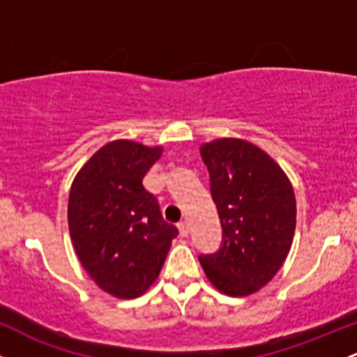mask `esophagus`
Segmentation results:
<instances>
[{
    "label": "esophagus",
    "instance_id": "1",
    "mask_svg": "<svg viewBox=\"0 0 357 357\" xmlns=\"http://www.w3.org/2000/svg\"><path fill=\"white\" fill-rule=\"evenodd\" d=\"M178 228H179V233H181V236L190 235V221H186V220L179 221Z\"/></svg>",
    "mask_w": 357,
    "mask_h": 357
}]
</instances>
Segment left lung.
I'll return each mask as SVG.
<instances>
[{"label": "left lung", "instance_id": "1", "mask_svg": "<svg viewBox=\"0 0 357 357\" xmlns=\"http://www.w3.org/2000/svg\"><path fill=\"white\" fill-rule=\"evenodd\" d=\"M211 198L221 221V245L199 255L211 284L231 297L267 285L289 255L296 231V195L284 171L257 146L240 139L203 144Z\"/></svg>", "mask_w": 357, "mask_h": 357}]
</instances>
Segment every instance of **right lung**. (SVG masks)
Segmentation results:
<instances>
[{"instance_id":"obj_1","label":"right lung","mask_w":357,"mask_h":357,"mask_svg":"<svg viewBox=\"0 0 357 357\" xmlns=\"http://www.w3.org/2000/svg\"><path fill=\"white\" fill-rule=\"evenodd\" d=\"M161 147L114 141L77 174L68 196V230L82 265L105 292L142 296L158 278L178 228L162 218L142 179Z\"/></svg>"}]
</instances>
